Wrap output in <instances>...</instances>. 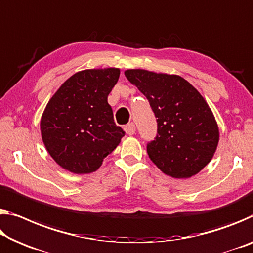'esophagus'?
Returning a JSON list of instances; mask_svg holds the SVG:
<instances>
[{
	"mask_svg": "<svg viewBox=\"0 0 253 253\" xmlns=\"http://www.w3.org/2000/svg\"><path fill=\"white\" fill-rule=\"evenodd\" d=\"M126 131V134L128 135H134L135 131H136V127H135V124L134 123H130L128 124V125L125 126V128H124Z\"/></svg>",
	"mask_w": 253,
	"mask_h": 253,
	"instance_id": "1",
	"label": "esophagus"
}]
</instances>
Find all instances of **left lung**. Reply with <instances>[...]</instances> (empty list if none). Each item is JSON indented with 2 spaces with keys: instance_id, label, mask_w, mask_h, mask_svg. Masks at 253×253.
Wrapping results in <instances>:
<instances>
[{
  "instance_id": "obj_1",
  "label": "left lung",
  "mask_w": 253,
  "mask_h": 253,
  "mask_svg": "<svg viewBox=\"0 0 253 253\" xmlns=\"http://www.w3.org/2000/svg\"><path fill=\"white\" fill-rule=\"evenodd\" d=\"M128 81L145 95L158 134L147 154L163 173L190 178L203 170L217 148L219 131L203 95L183 78L146 70H127Z\"/></svg>"
}]
</instances>
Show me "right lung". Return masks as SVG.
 Returning a JSON list of instances; mask_svg holds the SVG:
<instances>
[{
  "instance_id": "obj_1",
  "label": "right lung",
  "mask_w": 253,
  "mask_h": 253,
  "mask_svg": "<svg viewBox=\"0 0 253 253\" xmlns=\"http://www.w3.org/2000/svg\"><path fill=\"white\" fill-rule=\"evenodd\" d=\"M120 70H84L64 82L40 120L46 150L63 169L76 174L97 171L125 131L114 122L108 95Z\"/></svg>"
}]
</instances>
